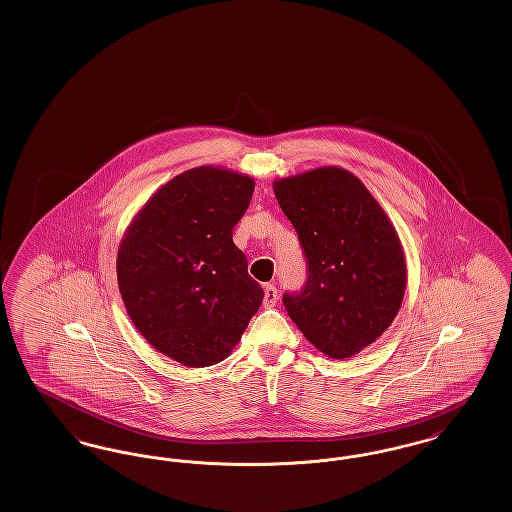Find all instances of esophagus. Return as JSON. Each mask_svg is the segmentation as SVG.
Segmentation results:
<instances>
[{
  "label": "esophagus",
  "instance_id": "esophagus-1",
  "mask_svg": "<svg viewBox=\"0 0 512 512\" xmlns=\"http://www.w3.org/2000/svg\"><path fill=\"white\" fill-rule=\"evenodd\" d=\"M276 301H278V290H276V286L267 284V288H265V299H263V307H265V309H270V307H274V305H276Z\"/></svg>",
  "mask_w": 512,
  "mask_h": 512
}]
</instances>
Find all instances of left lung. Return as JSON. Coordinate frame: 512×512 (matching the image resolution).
<instances>
[{
  "label": "left lung",
  "instance_id": "1",
  "mask_svg": "<svg viewBox=\"0 0 512 512\" xmlns=\"http://www.w3.org/2000/svg\"><path fill=\"white\" fill-rule=\"evenodd\" d=\"M274 194L307 261V280L284 293V307L318 351L347 359L380 338L401 307L399 238L363 182L343 169L278 180Z\"/></svg>",
  "mask_w": 512,
  "mask_h": 512
}]
</instances>
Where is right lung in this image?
Listing matches in <instances>:
<instances>
[{"label": "right lung", "instance_id": "add662e5", "mask_svg": "<svg viewBox=\"0 0 512 512\" xmlns=\"http://www.w3.org/2000/svg\"><path fill=\"white\" fill-rule=\"evenodd\" d=\"M253 190L238 172H182L124 234L117 257L124 307L140 334L180 365L226 359L263 303V288L232 242Z\"/></svg>", "mask_w": 512, "mask_h": 512}]
</instances>
